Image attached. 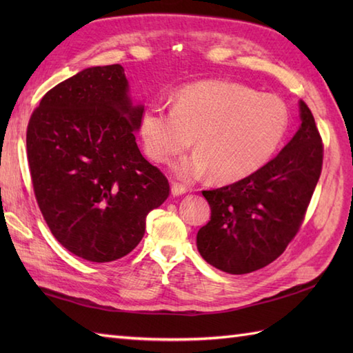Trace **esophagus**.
<instances>
[{
  "label": "esophagus",
  "instance_id": "obj_1",
  "mask_svg": "<svg viewBox=\"0 0 353 353\" xmlns=\"http://www.w3.org/2000/svg\"><path fill=\"white\" fill-rule=\"evenodd\" d=\"M186 192V186L179 183V182H172L171 183V194L172 196H182V194Z\"/></svg>",
  "mask_w": 353,
  "mask_h": 353
}]
</instances>
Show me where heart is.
Wrapping results in <instances>:
<instances>
[{
    "label": "heart",
    "mask_w": 353,
    "mask_h": 353,
    "mask_svg": "<svg viewBox=\"0 0 353 353\" xmlns=\"http://www.w3.org/2000/svg\"><path fill=\"white\" fill-rule=\"evenodd\" d=\"M290 125V112L274 95L224 80H203L182 86L172 108L153 103L141 117V137L147 154L167 162L188 150L197 152L177 161L185 179L211 171L220 183L253 174L279 148Z\"/></svg>",
    "instance_id": "1"
}]
</instances>
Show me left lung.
<instances>
[{
  "label": "left lung",
  "mask_w": 353,
  "mask_h": 353,
  "mask_svg": "<svg viewBox=\"0 0 353 353\" xmlns=\"http://www.w3.org/2000/svg\"><path fill=\"white\" fill-rule=\"evenodd\" d=\"M302 124L274 159L228 186L201 191L211 221L197 234L208 264L230 274L268 265L301 229L323 165V142L305 101Z\"/></svg>",
  "instance_id": "obj_1"
}]
</instances>
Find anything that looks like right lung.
Returning a JSON list of instances; mask_svg holds the SVG:
<instances>
[{"mask_svg":"<svg viewBox=\"0 0 353 353\" xmlns=\"http://www.w3.org/2000/svg\"><path fill=\"white\" fill-rule=\"evenodd\" d=\"M121 65L92 66L45 94L27 127L33 191L51 234L91 262L125 256L145 219L170 196L163 172L141 154Z\"/></svg>","mask_w":353,"mask_h":353,"instance_id":"right-lung-1","label":"right lung"}]
</instances>
